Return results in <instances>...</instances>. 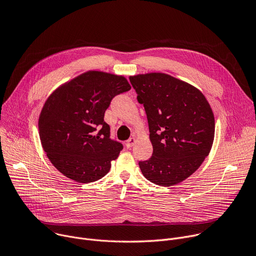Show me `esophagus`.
<instances>
[{"instance_id":"34e87169","label":"esophagus","mask_w":256,"mask_h":256,"mask_svg":"<svg viewBox=\"0 0 256 256\" xmlns=\"http://www.w3.org/2000/svg\"><path fill=\"white\" fill-rule=\"evenodd\" d=\"M134 142H136V138H130L126 140V148H132V146L134 144Z\"/></svg>"}]
</instances>
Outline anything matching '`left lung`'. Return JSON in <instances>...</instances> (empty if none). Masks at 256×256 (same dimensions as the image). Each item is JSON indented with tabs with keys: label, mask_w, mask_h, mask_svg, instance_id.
<instances>
[{
	"label": "left lung",
	"mask_w": 256,
	"mask_h": 256,
	"mask_svg": "<svg viewBox=\"0 0 256 256\" xmlns=\"http://www.w3.org/2000/svg\"><path fill=\"white\" fill-rule=\"evenodd\" d=\"M138 103L147 114L152 157L140 161L153 184L171 186L194 173L208 155L214 118L204 95L192 85L164 72L130 76Z\"/></svg>",
	"instance_id": "1"
}]
</instances>
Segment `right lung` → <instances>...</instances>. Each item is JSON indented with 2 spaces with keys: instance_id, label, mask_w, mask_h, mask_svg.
I'll return each mask as SVG.
<instances>
[{
  "instance_id": "add662e5",
  "label": "right lung",
  "mask_w": 256,
  "mask_h": 256,
  "mask_svg": "<svg viewBox=\"0 0 256 256\" xmlns=\"http://www.w3.org/2000/svg\"><path fill=\"white\" fill-rule=\"evenodd\" d=\"M130 88L124 76L88 70L50 94L40 116V138L60 173L89 184L109 172L124 146L110 138L104 114L114 97Z\"/></svg>"
}]
</instances>
